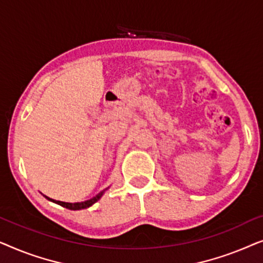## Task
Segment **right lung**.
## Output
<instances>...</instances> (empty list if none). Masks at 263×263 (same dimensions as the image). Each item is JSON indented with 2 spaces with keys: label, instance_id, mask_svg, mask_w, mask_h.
<instances>
[{
  "label": "right lung",
  "instance_id": "right-lung-1",
  "mask_svg": "<svg viewBox=\"0 0 263 263\" xmlns=\"http://www.w3.org/2000/svg\"><path fill=\"white\" fill-rule=\"evenodd\" d=\"M105 190H107V189H105ZM105 190H103V192H100L99 194H97L96 196H93L92 199H89V200H86V201H84V202H74V203H70V202H63V201H56V200H53V199H50V197H48V196H45V199H48L49 201H51V202H55V203H57V204H60V206H62V207H66V208H68V210H71V211H79V210H85V208H88V207H91L92 204H95L97 201H98L100 197L103 196V194L105 193Z\"/></svg>",
  "mask_w": 263,
  "mask_h": 263
}]
</instances>
